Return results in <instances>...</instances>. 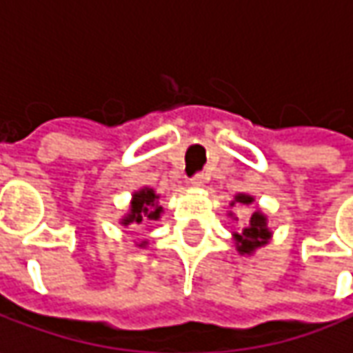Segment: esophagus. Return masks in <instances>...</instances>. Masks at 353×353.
<instances>
[{
    "mask_svg": "<svg viewBox=\"0 0 353 353\" xmlns=\"http://www.w3.org/2000/svg\"><path fill=\"white\" fill-rule=\"evenodd\" d=\"M203 181H205V176H203V174H195V176L192 177V185H195V188L203 185Z\"/></svg>",
    "mask_w": 353,
    "mask_h": 353,
    "instance_id": "obj_1",
    "label": "esophagus"
}]
</instances>
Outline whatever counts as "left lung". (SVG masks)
Returning a JSON list of instances; mask_svg holds the SVG:
<instances>
[{"instance_id":"1","label":"left lung","mask_w":353,"mask_h":353,"mask_svg":"<svg viewBox=\"0 0 353 353\" xmlns=\"http://www.w3.org/2000/svg\"><path fill=\"white\" fill-rule=\"evenodd\" d=\"M253 201V195H249V193H237L235 199L231 201V207L251 205ZM229 217L237 219L233 213H229ZM270 237H272V231L268 229L267 215H265L263 211H259V209L249 217V223H247L239 233L237 231H233V241H235V247H237L239 254H253L256 249L268 245Z\"/></svg>"}]
</instances>
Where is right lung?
<instances>
[{
	"instance_id": "right-lung-1",
	"label": "right lung",
	"mask_w": 353,
	"mask_h": 353,
	"mask_svg": "<svg viewBox=\"0 0 353 353\" xmlns=\"http://www.w3.org/2000/svg\"><path fill=\"white\" fill-rule=\"evenodd\" d=\"M163 213V207L160 205V195L152 188H142L132 193V201L128 213L120 219L124 227L128 225H142V223L158 221ZM148 241H142L138 247H146Z\"/></svg>"
}]
</instances>
